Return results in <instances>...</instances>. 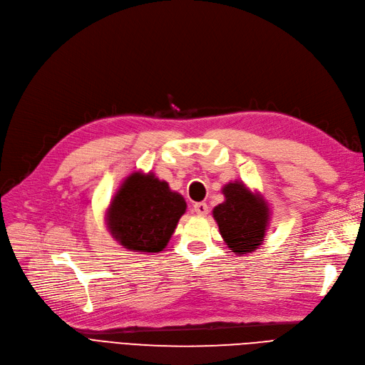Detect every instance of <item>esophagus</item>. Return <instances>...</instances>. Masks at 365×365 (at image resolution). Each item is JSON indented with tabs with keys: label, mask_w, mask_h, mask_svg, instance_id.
<instances>
[{
	"label": "esophagus",
	"mask_w": 365,
	"mask_h": 365,
	"mask_svg": "<svg viewBox=\"0 0 365 365\" xmlns=\"http://www.w3.org/2000/svg\"><path fill=\"white\" fill-rule=\"evenodd\" d=\"M192 210H194V212H195L197 215H207L209 206H207L206 203H195L194 207H192Z\"/></svg>",
	"instance_id": "obj_1"
}]
</instances>
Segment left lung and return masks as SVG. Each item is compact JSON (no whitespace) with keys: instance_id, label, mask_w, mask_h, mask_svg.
<instances>
[{"instance_id":"1","label":"left lung","mask_w":365,"mask_h":365,"mask_svg":"<svg viewBox=\"0 0 365 365\" xmlns=\"http://www.w3.org/2000/svg\"><path fill=\"white\" fill-rule=\"evenodd\" d=\"M226 200L214 207V218L227 247L238 255L255 252L264 241L269 210L264 200L240 182L222 187Z\"/></svg>"}]
</instances>
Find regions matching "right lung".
Wrapping results in <instances>:
<instances>
[{
	"mask_svg": "<svg viewBox=\"0 0 365 365\" xmlns=\"http://www.w3.org/2000/svg\"><path fill=\"white\" fill-rule=\"evenodd\" d=\"M185 210V198L171 191L167 182L151 173H133L112 200L108 225L124 249L159 253L167 247Z\"/></svg>",
	"mask_w": 365,
	"mask_h": 365,
	"instance_id": "1",
	"label": "right lung"
}]
</instances>
